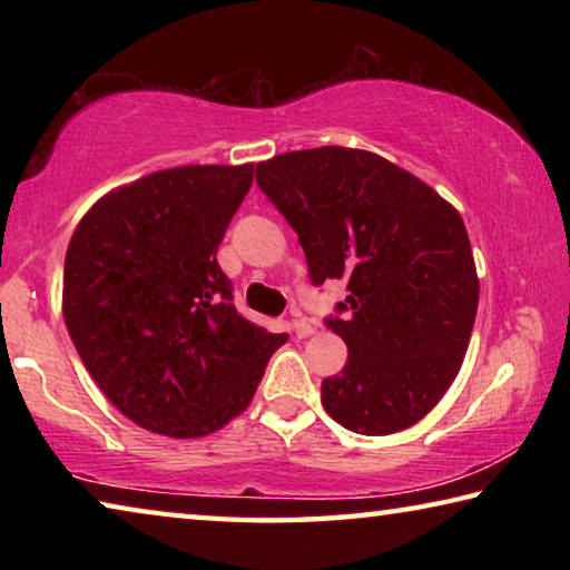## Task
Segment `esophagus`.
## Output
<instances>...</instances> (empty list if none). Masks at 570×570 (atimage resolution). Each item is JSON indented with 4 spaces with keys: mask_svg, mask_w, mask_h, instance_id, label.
I'll list each match as a JSON object with an SVG mask.
<instances>
[{
    "mask_svg": "<svg viewBox=\"0 0 570 570\" xmlns=\"http://www.w3.org/2000/svg\"><path fill=\"white\" fill-rule=\"evenodd\" d=\"M292 332L296 334V340H308L316 330L304 320V316H296V320H292Z\"/></svg>",
    "mask_w": 570,
    "mask_h": 570,
    "instance_id": "1",
    "label": "esophagus"
}]
</instances>
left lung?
<instances>
[{"label": "left lung", "mask_w": 570, "mask_h": 570, "mask_svg": "<svg viewBox=\"0 0 570 570\" xmlns=\"http://www.w3.org/2000/svg\"><path fill=\"white\" fill-rule=\"evenodd\" d=\"M256 183L296 230L312 284L350 292L326 316L350 356L322 382L324 410L356 435L412 428L458 377L475 324L460 214L412 173L340 146L258 163Z\"/></svg>", "instance_id": "left-lung-1"}]
</instances>
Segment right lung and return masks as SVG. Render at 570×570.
Wrapping results in <instances>:
<instances>
[{
	"instance_id": "right-lung-1",
	"label": "right lung",
	"mask_w": 570,
	"mask_h": 570,
	"mask_svg": "<svg viewBox=\"0 0 570 570\" xmlns=\"http://www.w3.org/2000/svg\"><path fill=\"white\" fill-rule=\"evenodd\" d=\"M254 166L158 170L102 196L65 256L67 332L105 397L168 438H204L248 407L288 336L236 312L216 262Z\"/></svg>"
}]
</instances>
